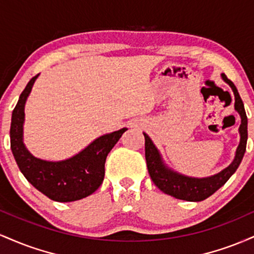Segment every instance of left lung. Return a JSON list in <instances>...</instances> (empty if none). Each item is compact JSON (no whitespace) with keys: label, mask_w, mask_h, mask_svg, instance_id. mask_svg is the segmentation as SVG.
Returning <instances> with one entry per match:
<instances>
[{"label":"left lung","mask_w":254,"mask_h":254,"mask_svg":"<svg viewBox=\"0 0 254 254\" xmlns=\"http://www.w3.org/2000/svg\"><path fill=\"white\" fill-rule=\"evenodd\" d=\"M224 81L229 84L235 97L234 107L241 117V124L239 127L240 132V143L235 153V157L233 162L228 167L224 168L220 173L208 178H192L186 177L184 174L178 173L170 170L162 161V157L160 155L159 150L154 145L149 136L147 133L144 135V147H145V161H147L148 172L149 176L157 188L164 193L178 198V199L189 200V202H200L205 198L210 197L215 193L221 186L227 183V180L234 174L238 170L239 165L241 164L245 151H246L247 143V116L245 112L244 103L241 100L239 92L235 84L229 80L226 75H221Z\"/></svg>","instance_id":"left-lung-1"}]
</instances>
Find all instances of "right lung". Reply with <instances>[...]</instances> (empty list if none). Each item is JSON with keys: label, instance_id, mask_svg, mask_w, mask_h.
I'll list each match as a JSON object with an SVG mask.
<instances>
[{"label": "right lung", "instance_id": "add662e5", "mask_svg": "<svg viewBox=\"0 0 254 254\" xmlns=\"http://www.w3.org/2000/svg\"><path fill=\"white\" fill-rule=\"evenodd\" d=\"M39 75V74H38ZM38 75L31 78L11 113L10 148L20 171L38 191L56 202H74L95 192L105 176L107 154L127 127L100 136L88 147L63 161H45L34 157L22 141L25 104Z\"/></svg>", "mask_w": 254, "mask_h": 254}]
</instances>
